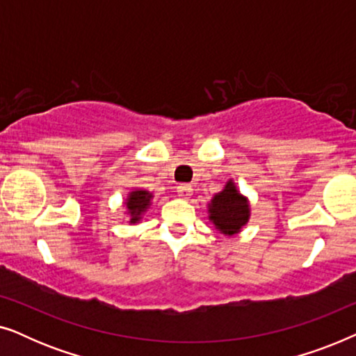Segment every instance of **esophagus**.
Segmentation results:
<instances>
[{"mask_svg": "<svg viewBox=\"0 0 356 356\" xmlns=\"http://www.w3.org/2000/svg\"><path fill=\"white\" fill-rule=\"evenodd\" d=\"M177 193L181 199H188L189 196H191V186H188V184H179V186L177 188Z\"/></svg>", "mask_w": 356, "mask_h": 356, "instance_id": "34e87169", "label": "esophagus"}]
</instances>
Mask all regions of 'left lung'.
<instances>
[{
	"mask_svg": "<svg viewBox=\"0 0 356 356\" xmlns=\"http://www.w3.org/2000/svg\"><path fill=\"white\" fill-rule=\"evenodd\" d=\"M207 213L209 220L222 235H238L250 222V199L240 193L233 179H228L222 191L213 194L207 204Z\"/></svg>",
	"mask_w": 356,
	"mask_h": 356,
	"instance_id": "left-lung-1",
	"label": "left lung"
}]
</instances>
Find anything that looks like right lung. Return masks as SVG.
I'll return each mask as SVG.
<instances>
[{
    "mask_svg": "<svg viewBox=\"0 0 356 356\" xmlns=\"http://www.w3.org/2000/svg\"><path fill=\"white\" fill-rule=\"evenodd\" d=\"M154 194L143 188H134L131 189L126 196L123 206H124V216L128 217L129 225H136L143 220L144 213L150 209L152 204Z\"/></svg>",
    "mask_w": 356,
    "mask_h": 356,
    "instance_id": "1",
    "label": "right lung"
}]
</instances>
